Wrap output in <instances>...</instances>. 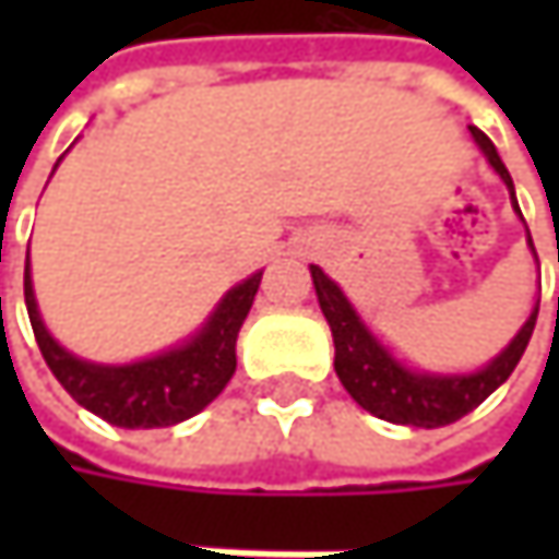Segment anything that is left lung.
Wrapping results in <instances>:
<instances>
[{
    "instance_id": "1",
    "label": "left lung",
    "mask_w": 559,
    "mask_h": 559,
    "mask_svg": "<svg viewBox=\"0 0 559 559\" xmlns=\"http://www.w3.org/2000/svg\"><path fill=\"white\" fill-rule=\"evenodd\" d=\"M469 132H473L476 145L483 148V155L489 158V165L502 177L511 200H514L511 174L502 165L492 139L486 132H479L476 126H469ZM514 210H518V200H514ZM527 246L534 252L531 233H527ZM534 259H537V252H534ZM310 278L317 287L320 310H323L330 333H333V346H336L333 366H336L343 389L353 394V401L359 407H366L369 414H376L382 420L407 424V427H427V430L447 427V424L466 417L473 407H479L492 391L502 385L527 349V340H531L534 323H537V307H540V304H534L527 323L518 330V336L486 369H479L473 376H427V372H414V369L401 366L391 356L389 349L369 333V326L359 320V313L353 310L346 294L336 287V281L326 278L317 265H310Z\"/></svg>"
}]
</instances>
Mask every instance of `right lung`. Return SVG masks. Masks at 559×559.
Segmentation results:
<instances>
[{
	"label": "right lung",
	"mask_w": 559,
	"mask_h": 559,
	"mask_svg": "<svg viewBox=\"0 0 559 559\" xmlns=\"http://www.w3.org/2000/svg\"><path fill=\"white\" fill-rule=\"evenodd\" d=\"M259 284H262V272L236 284L210 313L203 330L190 336L183 346L142 359V362H129V366H96V362H83L70 356L45 330L38 304H35V290H32V269L25 262L28 320H32L35 340L48 369L55 372L57 382L76 404L129 430L180 424L200 414L229 385L236 372V336L242 330V320L252 310Z\"/></svg>",
	"instance_id": "obj_1"
}]
</instances>
